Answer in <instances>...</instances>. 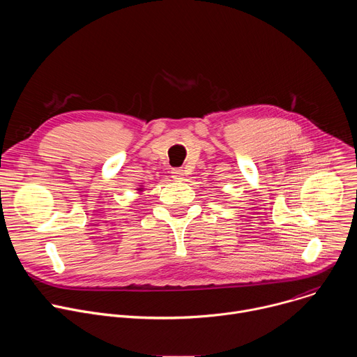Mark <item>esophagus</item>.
<instances>
[{"mask_svg": "<svg viewBox=\"0 0 357 357\" xmlns=\"http://www.w3.org/2000/svg\"><path fill=\"white\" fill-rule=\"evenodd\" d=\"M172 178L174 179H176V181H181V179H183V169H178V168H175V169H172Z\"/></svg>", "mask_w": 357, "mask_h": 357, "instance_id": "esophagus-1", "label": "esophagus"}]
</instances>
